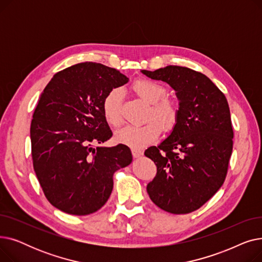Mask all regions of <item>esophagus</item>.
Listing matches in <instances>:
<instances>
[{"mask_svg": "<svg viewBox=\"0 0 262 262\" xmlns=\"http://www.w3.org/2000/svg\"><path fill=\"white\" fill-rule=\"evenodd\" d=\"M132 153H133L134 158H139L140 156H142V155H143V152H142V150L136 149V148H133V149H132Z\"/></svg>", "mask_w": 262, "mask_h": 262, "instance_id": "34e87169", "label": "esophagus"}]
</instances>
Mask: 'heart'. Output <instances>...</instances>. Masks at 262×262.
Segmentation results:
<instances>
[{"label": "heart", "mask_w": 262, "mask_h": 262, "mask_svg": "<svg viewBox=\"0 0 262 262\" xmlns=\"http://www.w3.org/2000/svg\"><path fill=\"white\" fill-rule=\"evenodd\" d=\"M133 90L144 102L150 104L146 120L141 126H125L115 134L117 142L139 149L153 143L161 133V125L164 132H171L175 128L180 119V107L166 99L167 89L162 85L150 79L142 78L134 82ZM122 91L118 88L110 90L102 102V113L105 121L110 126L117 127L122 123Z\"/></svg>", "instance_id": "obj_1"}]
</instances>
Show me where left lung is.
I'll use <instances>...</instances> for the list:
<instances>
[{
	"label": "left lung",
	"mask_w": 262,
	"mask_h": 262,
	"mask_svg": "<svg viewBox=\"0 0 262 262\" xmlns=\"http://www.w3.org/2000/svg\"><path fill=\"white\" fill-rule=\"evenodd\" d=\"M141 72L166 81L180 101L175 128L144 153L157 167L147 193L164 211L190 213L209 201L225 181L233 138L227 100L207 76L186 67Z\"/></svg>",
	"instance_id": "8db88e82"
}]
</instances>
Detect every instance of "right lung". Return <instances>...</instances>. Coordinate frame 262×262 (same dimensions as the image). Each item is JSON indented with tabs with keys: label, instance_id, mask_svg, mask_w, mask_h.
<instances>
[{
	"label": "right lung",
	"instance_id": "right-lung-1",
	"mask_svg": "<svg viewBox=\"0 0 262 262\" xmlns=\"http://www.w3.org/2000/svg\"><path fill=\"white\" fill-rule=\"evenodd\" d=\"M127 81L114 68L81 62L55 74L41 93L31 123L33 166L57 209L98 211L112 194L114 173L132 162L126 145L93 146L113 136L102 113L105 95Z\"/></svg>",
	"mask_w": 262,
	"mask_h": 262
}]
</instances>
